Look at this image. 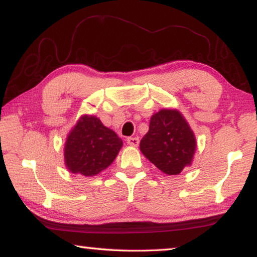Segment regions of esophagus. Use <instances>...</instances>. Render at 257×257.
Listing matches in <instances>:
<instances>
[{
    "label": "esophagus",
    "instance_id": "34e87169",
    "mask_svg": "<svg viewBox=\"0 0 257 257\" xmlns=\"http://www.w3.org/2000/svg\"><path fill=\"white\" fill-rule=\"evenodd\" d=\"M127 143L129 145H132V146H138V144H139V138L138 137H128L127 138Z\"/></svg>",
    "mask_w": 257,
    "mask_h": 257
}]
</instances>
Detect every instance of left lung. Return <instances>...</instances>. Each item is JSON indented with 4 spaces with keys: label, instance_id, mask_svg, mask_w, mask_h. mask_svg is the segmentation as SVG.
Returning a JSON list of instances; mask_svg holds the SVG:
<instances>
[{
    "label": "left lung",
    "instance_id": "left-lung-1",
    "mask_svg": "<svg viewBox=\"0 0 257 257\" xmlns=\"http://www.w3.org/2000/svg\"><path fill=\"white\" fill-rule=\"evenodd\" d=\"M196 149L194 134L177 110H161L152 115L150 129L141 141V151L167 175H179L189 165Z\"/></svg>",
    "mask_w": 257,
    "mask_h": 257
}]
</instances>
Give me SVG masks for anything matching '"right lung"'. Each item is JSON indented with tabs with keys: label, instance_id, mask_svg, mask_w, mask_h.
Masks as SVG:
<instances>
[{
	"label": "right lung",
	"instance_id": "1",
	"mask_svg": "<svg viewBox=\"0 0 257 257\" xmlns=\"http://www.w3.org/2000/svg\"><path fill=\"white\" fill-rule=\"evenodd\" d=\"M122 141L93 115H84L71 130L64 146V161L73 173L97 175L118 155Z\"/></svg>",
	"mask_w": 257,
	"mask_h": 257
}]
</instances>
